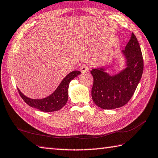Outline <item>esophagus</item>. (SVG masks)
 <instances>
[{
    "label": "esophagus",
    "instance_id": "esophagus-1",
    "mask_svg": "<svg viewBox=\"0 0 158 158\" xmlns=\"http://www.w3.org/2000/svg\"><path fill=\"white\" fill-rule=\"evenodd\" d=\"M88 70H89V67H88V66L86 64L82 65L80 68V71H81V73H85V72L88 71Z\"/></svg>",
    "mask_w": 158,
    "mask_h": 158
}]
</instances>
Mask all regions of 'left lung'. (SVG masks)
I'll return each mask as SVG.
<instances>
[{
	"label": "left lung",
	"mask_w": 158,
	"mask_h": 158,
	"mask_svg": "<svg viewBox=\"0 0 158 158\" xmlns=\"http://www.w3.org/2000/svg\"><path fill=\"white\" fill-rule=\"evenodd\" d=\"M127 60L125 69L110 76L103 68L94 69L91 97L94 102L103 109L120 108L128 103L135 91L143 71V60L140 46L135 34L123 51Z\"/></svg>",
	"instance_id": "1"
}]
</instances>
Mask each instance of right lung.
<instances>
[{
  "label": "right lung",
  "instance_id": "add662e5",
  "mask_svg": "<svg viewBox=\"0 0 158 158\" xmlns=\"http://www.w3.org/2000/svg\"><path fill=\"white\" fill-rule=\"evenodd\" d=\"M81 74L79 71L71 72L62 79L57 89L48 97L34 100L26 97L18 89L20 96L24 102L32 108H35L40 111L50 112L60 110L67 103L68 100V88L69 83L72 79Z\"/></svg>",
  "mask_w": 158,
  "mask_h": 158
}]
</instances>
